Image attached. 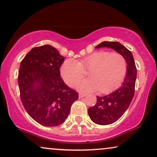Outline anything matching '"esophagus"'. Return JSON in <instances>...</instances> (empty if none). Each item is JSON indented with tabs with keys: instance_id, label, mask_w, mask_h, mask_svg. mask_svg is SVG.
<instances>
[{
	"instance_id": "obj_1",
	"label": "esophagus",
	"mask_w": 157,
	"mask_h": 157,
	"mask_svg": "<svg viewBox=\"0 0 157 157\" xmlns=\"http://www.w3.org/2000/svg\"><path fill=\"white\" fill-rule=\"evenodd\" d=\"M85 96H86V94H82V93H80L78 94V97L79 98H83V97H84Z\"/></svg>"
}]
</instances>
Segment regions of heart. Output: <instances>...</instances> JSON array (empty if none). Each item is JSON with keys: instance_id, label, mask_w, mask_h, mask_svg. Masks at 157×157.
<instances>
[{"instance_id": "b5f03b06", "label": "heart", "mask_w": 157, "mask_h": 157, "mask_svg": "<svg viewBox=\"0 0 157 157\" xmlns=\"http://www.w3.org/2000/svg\"><path fill=\"white\" fill-rule=\"evenodd\" d=\"M89 71V79L77 85L79 91L87 92L98 90L108 92L120 84L125 78L127 62L118 52L97 51L79 61L74 59L65 60L60 67V74L67 84L74 86Z\"/></svg>"}]
</instances>
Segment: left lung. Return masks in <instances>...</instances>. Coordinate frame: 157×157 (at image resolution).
<instances>
[{
  "mask_svg": "<svg viewBox=\"0 0 157 157\" xmlns=\"http://www.w3.org/2000/svg\"><path fill=\"white\" fill-rule=\"evenodd\" d=\"M109 48L115 50L125 58L127 74L121 87L109 94L97 97V103L88 109L89 117L98 125H109L121 118L127 110L135 92L136 69L132 52L118 42H102L95 48Z\"/></svg>",
  "mask_w": 157,
  "mask_h": 157,
  "instance_id": "8db88e82",
  "label": "left lung"
}]
</instances>
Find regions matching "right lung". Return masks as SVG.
Segmentation results:
<instances>
[{"mask_svg": "<svg viewBox=\"0 0 157 157\" xmlns=\"http://www.w3.org/2000/svg\"><path fill=\"white\" fill-rule=\"evenodd\" d=\"M65 58L50 45L36 47L26 55L18 76L20 98L30 117L48 127L63 123L78 94L60 77Z\"/></svg>", "mask_w": 157, "mask_h": 157, "instance_id": "obj_1", "label": "right lung"}]
</instances>
